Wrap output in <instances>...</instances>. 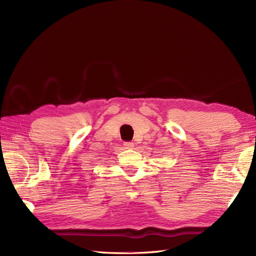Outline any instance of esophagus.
Instances as JSON below:
<instances>
[{"label": "esophagus", "instance_id": "34e87169", "mask_svg": "<svg viewBox=\"0 0 256 256\" xmlns=\"http://www.w3.org/2000/svg\"><path fill=\"white\" fill-rule=\"evenodd\" d=\"M134 143H131V142H125L124 143V147H125L126 150H132L134 148Z\"/></svg>", "mask_w": 256, "mask_h": 256}]
</instances>
